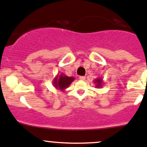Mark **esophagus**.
<instances>
[{
  "mask_svg": "<svg viewBox=\"0 0 147 147\" xmlns=\"http://www.w3.org/2000/svg\"><path fill=\"white\" fill-rule=\"evenodd\" d=\"M79 79L80 80H85V79H86V78L84 76H80L79 78Z\"/></svg>",
  "mask_w": 147,
  "mask_h": 147,
  "instance_id": "obj_1",
  "label": "esophagus"
}]
</instances>
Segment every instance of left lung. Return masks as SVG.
<instances>
[{
  "mask_svg": "<svg viewBox=\"0 0 147 147\" xmlns=\"http://www.w3.org/2000/svg\"><path fill=\"white\" fill-rule=\"evenodd\" d=\"M94 84H95V87L97 88H100L102 87V84H103V80L101 78H98L94 80Z\"/></svg>",
  "mask_w": 147,
  "mask_h": 147,
  "instance_id": "8db88e82",
  "label": "left lung"
}]
</instances>
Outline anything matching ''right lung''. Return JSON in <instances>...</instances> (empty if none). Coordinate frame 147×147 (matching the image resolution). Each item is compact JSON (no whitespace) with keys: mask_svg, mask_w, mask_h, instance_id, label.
<instances>
[{"mask_svg":"<svg viewBox=\"0 0 147 147\" xmlns=\"http://www.w3.org/2000/svg\"><path fill=\"white\" fill-rule=\"evenodd\" d=\"M74 80H75V78L73 77H68L64 73H61L60 75H57L53 79V84L57 90L64 91Z\"/></svg>","mask_w":147,"mask_h":147,"instance_id":"obj_1","label":"right lung"}]
</instances>
